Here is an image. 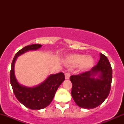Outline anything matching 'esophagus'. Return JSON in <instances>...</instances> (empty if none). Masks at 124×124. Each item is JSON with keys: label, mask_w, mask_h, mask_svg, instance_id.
I'll use <instances>...</instances> for the list:
<instances>
[{"label": "esophagus", "mask_w": 124, "mask_h": 124, "mask_svg": "<svg viewBox=\"0 0 124 124\" xmlns=\"http://www.w3.org/2000/svg\"><path fill=\"white\" fill-rule=\"evenodd\" d=\"M65 79H69L70 77V74L68 73V72H66L65 74Z\"/></svg>", "instance_id": "1"}]
</instances>
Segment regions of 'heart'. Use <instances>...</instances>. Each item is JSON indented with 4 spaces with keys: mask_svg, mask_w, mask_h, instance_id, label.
<instances>
[{
    "mask_svg": "<svg viewBox=\"0 0 124 124\" xmlns=\"http://www.w3.org/2000/svg\"><path fill=\"white\" fill-rule=\"evenodd\" d=\"M66 62L70 67H74L79 65V68L81 70H87L92 67L94 63V60L90 56L74 54L67 57Z\"/></svg>",
    "mask_w": 124,
    "mask_h": 124,
    "instance_id": "heart-1",
    "label": "heart"
}]
</instances>
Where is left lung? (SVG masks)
<instances>
[{"instance_id": "left-lung-1", "label": "left lung", "mask_w": 124, "mask_h": 124, "mask_svg": "<svg viewBox=\"0 0 124 124\" xmlns=\"http://www.w3.org/2000/svg\"><path fill=\"white\" fill-rule=\"evenodd\" d=\"M100 74L98 78L93 76ZM72 86L71 95L77 106L93 108L107 98L112 85V68L105 55L100 53L98 63L89 71L70 77Z\"/></svg>"}]
</instances>
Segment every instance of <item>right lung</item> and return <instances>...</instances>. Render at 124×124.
<instances>
[{
    "label": "right lung",
    "mask_w": 124,
    "mask_h": 124,
    "mask_svg": "<svg viewBox=\"0 0 124 124\" xmlns=\"http://www.w3.org/2000/svg\"><path fill=\"white\" fill-rule=\"evenodd\" d=\"M41 46V44H32L18 51L12 60L10 71V82L15 96L22 104L32 110L42 109L48 106L53 100L57 88L65 80L64 74L59 72L50 75L43 83L36 87H25L17 82L14 70L17 57L29 50H38Z\"/></svg>",
    "instance_id": "right-lung-1"
}]
</instances>
